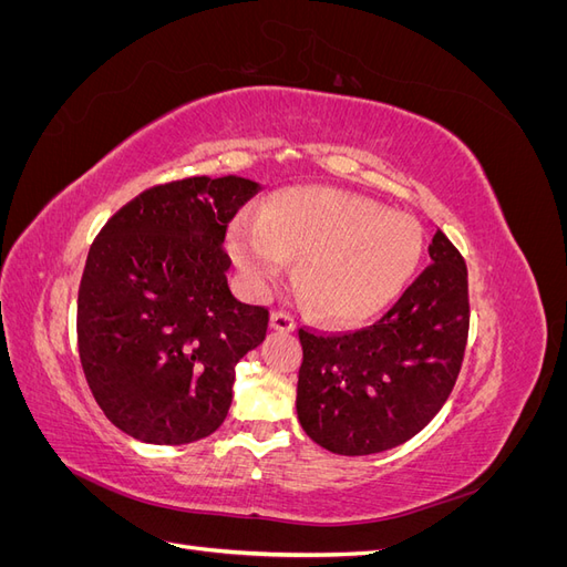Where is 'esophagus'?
I'll use <instances>...</instances> for the list:
<instances>
[{
  "mask_svg": "<svg viewBox=\"0 0 567 567\" xmlns=\"http://www.w3.org/2000/svg\"><path fill=\"white\" fill-rule=\"evenodd\" d=\"M269 331H281V333H293L296 321L286 312H271L269 317Z\"/></svg>",
  "mask_w": 567,
  "mask_h": 567,
  "instance_id": "34e87169",
  "label": "esophagus"
}]
</instances>
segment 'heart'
<instances>
[{"instance_id": "1", "label": "heart", "mask_w": 567, "mask_h": 567, "mask_svg": "<svg viewBox=\"0 0 567 567\" xmlns=\"http://www.w3.org/2000/svg\"><path fill=\"white\" fill-rule=\"evenodd\" d=\"M414 217L336 188L305 186L274 196L257 219H236L227 248L246 286L262 293L298 257L296 279L315 315L359 323L400 298L423 255Z\"/></svg>"}]
</instances>
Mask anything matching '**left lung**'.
Segmentation results:
<instances>
[{"label":"left lung","instance_id":"left-lung-1","mask_svg":"<svg viewBox=\"0 0 567 567\" xmlns=\"http://www.w3.org/2000/svg\"><path fill=\"white\" fill-rule=\"evenodd\" d=\"M431 267L369 329H300L298 421L319 447L379 454L414 437L447 402L468 338L466 262L440 229Z\"/></svg>","mask_w":567,"mask_h":567}]
</instances>
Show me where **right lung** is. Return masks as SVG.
<instances>
[{"mask_svg":"<svg viewBox=\"0 0 567 567\" xmlns=\"http://www.w3.org/2000/svg\"><path fill=\"white\" fill-rule=\"evenodd\" d=\"M260 184L188 177L120 208L90 248L78 296L84 379L134 440L213 435L231 406L236 364L265 340V307L227 284V225Z\"/></svg>","mask_w":567,"mask_h":567,"instance_id":"right-lung-1","label":"right lung"}]
</instances>
